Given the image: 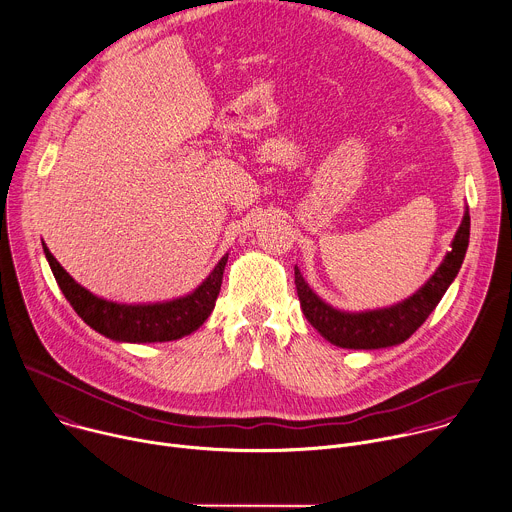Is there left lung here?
<instances>
[{"instance_id": "8db88e82", "label": "left lung", "mask_w": 512, "mask_h": 512, "mask_svg": "<svg viewBox=\"0 0 512 512\" xmlns=\"http://www.w3.org/2000/svg\"><path fill=\"white\" fill-rule=\"evenodd\" d=\"M470 237V215L464 211L462 223L452 239V251L446 253L436 273L408 299L372 311H339L319 299L295 267V287L307 321L329 344L346 350H378L398 346L428 319L438 301L454 281L464 261Z\"/></svg>"}]
</instances>
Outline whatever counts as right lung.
<instances>
[{
	"label": "right lung",
	"instance_id": "obj_1",
	"mask_svg": "<svg viewBox=\"0 0 512 512\" xmlns=\"http://www.w3.org/2000/svg\"><path fill=\"white\" fill-rule=\"evenodd\" d=\"M44 245L46 259L52 267V273L70 301L74 311L98 333L114 339L120 344H154V342H173V339L185 337L197 331L205 319L215 309L217 295L223 283V271L229 255H225L211 275L189 295L177 297L173 301L162 303H142L126 305L96 297L86 287L76 283L66 269L56 261L50 249Z\"/></svg>",
	"mask_w": 512,
	"mask_h": 512
}]
</instances>
